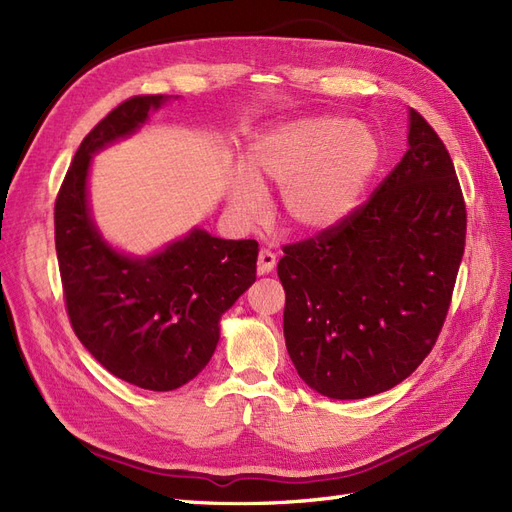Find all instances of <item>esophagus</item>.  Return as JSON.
Segmentation results:
<instances>
[{"mask_svg": "<svg viewBox=\"0 0 512 512\" xmlns=\"http://www.w3.org/2000/svg\"><path fill=\"white\" fill-rule=\"evenodd\" d=\"M275 269V254L269 250H260L258 254V273L267 275Z\"/></svg>", "mask_w": 512, "mask_h": 512, "instance_id": "obj_1", "label": "esophagus"}]
</instances>
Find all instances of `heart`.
<instances>
[{"label":"heart","instance_id":"b5f03b06","mask_svg":"<svg viewBox=\"0 0 512 512\" xmlns=\"http://www.w3.org/2000/svg\"><path fill=\"white\" fill-rule=\"evenodd\" d=\"M380 145L361 123L303 117L254 136L243 173L228 183V205L243 222L258 220V188H282L286 224L301 235H322L344 224L376 173Z\"/></svg>","mask_w":512,"mask_h":512}]
</instances>
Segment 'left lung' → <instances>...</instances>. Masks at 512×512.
Here are the masks:
<instances>
[{
    "label": "left lung",
    "mask_w": 512,
    "mask_h": 512,
    "mask_svg": "<svg viewBox=\"0 0 512 512\" xmlns=\"http://www.w3.org/2000/svg\"><path fill=\"white\" fill-rule=\"evenodd\" d=\"M466 247L451 156L410 108L408 151L337 228L284 245V337L307 386L331 399L393 389L442 331Z\"/></svg>",
    "instance_id": "1"
}]
</instances>
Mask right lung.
Wrapping results in <instances>:
<instances>
[{"instance_id":"obj_1","label":"right lung","mask_w":512,"mask_h":512,"mask_svg":"<svg viewBox=\"0 0 512 512\" xmlns=\"http://www.w3.org/2000/svg\"><path fill=\"white\" fill-rule=\"evenodd\" d=\"M134 96L113 108L76 151L55 200V250L70 324L91 356L147 391H175L205 369L220 318L256 282L258 243L194 228L134 258L108 245L91 218V156L134 134L166 102Z\"/></svg>"}]
</instances>
